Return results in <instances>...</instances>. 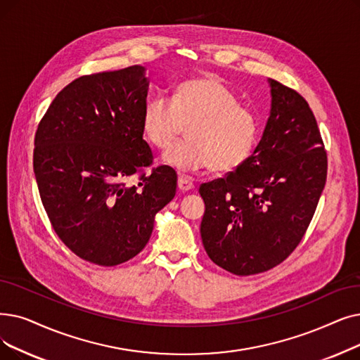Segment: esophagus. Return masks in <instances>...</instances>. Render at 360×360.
<instances>
[{
	"label": "esophagus",
	"mask_w": 360,
	"mask_h": 360,
	"mask_svg": "<svg viewBox=\"0 0 360 360\" xmlns=\"http://www.w3.org/2000/svg\"><path fill=\"white\" fill-rule=\"evenodd\" d=\"M178 188L181 191H190L194 188V184H193V179L188 178V176H179L178 178Z\"/></svg>",
	"instance_id": "34e87169"
}]
</instances>
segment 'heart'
<instances>
[{
    "label": "heart",
    "instance_id": "1",
    "mask_svg": "<svg viewBox=\"0 0 360 360\" xmlns=\"http://www.w3.org/2000/svg\"><path fill=\"white\" fill-rule=\"evenodd\" d=\"M141 123L150 144L162 151L174 146L190 124L188 141L166 155V162L181 172L209 166L216 172L236 170L252 158L259 135L253 112L213 76L178 84L170 100L160 96L147 100Z\"/></svg>",
    "mask_w": 360,
    "mask_h": 360
}]
</instances>
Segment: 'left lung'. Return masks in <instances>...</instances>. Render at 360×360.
<instances>
[{"label": "left lung", "mask_w": 360, "mask_h": 360, "mask_svg": "<svg viewBox=\"0 0 360 360\" xmlns=\"http://www.w3.org/2000/svg\"><path fill=\"white\" fill-rule=\"evenodd\" d=\"M272 108L241 167L200 185L207 256L238 275L266 272L300 244L326 181L328 159L314 112L295 89L269 79Z\"/></svg>", "instance_id": "8db88e82"}]
</instances>
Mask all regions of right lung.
I'll list each match as a JSON object with an SVG mask.
<instances>
[{
	"instance_id": "obj_1",
	"label": "right lung",
	"mask_w": 360,
	"mask_h": 360,
	"mask_svg": "<svg viewBox=\"0 0 360 360\" xmlns=\"http://www.w3.org/2000/svg\"><path fill=\"white\" fill-rule=\"evenodd\" d=\"M147 91L138 65L84 75L57 94L35 134L34 170L51 226L77 257L98 266L141 252L155 213L176 193V172L153 167L143 139Z\"/></svg>"
}]
</instances>
